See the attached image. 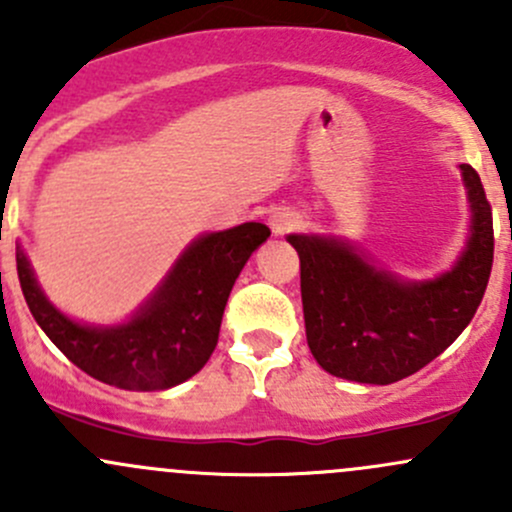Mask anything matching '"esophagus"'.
<instances>
[{"label":"esophagus","instance_id":"34e87169","mask_svg":"<svg viewBox=\"0 0 512 512\" xmlns=\"http://www.w3.org/2000/svg\"><path fill=\"white\" fill-rule=\"evenodd\" d=\"M299 225V215L294 213V210H275L270 218V227L275 235H287V232H292L294 227Z\"/></svg>","mask_w":512,"mask_h":512}]
</instances>
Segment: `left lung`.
Instances as JSON below:
<instances>
[{"mask_svg":"<svg viewBox=\"0 0 512 512\" xmlns=\"http://www.w3.org/2000/svg\"><path fill=\"white\" fill-rule=\"evenodd\" d=\"M473 210L466 252L451 272L406 285L332 237L289 235L299 255L304 327L314 359L359 384H394L451 347L476 314L493 267V213L480 175L461 165Z\"/></svg>","mask_w":512,"mask_h":512,"instance_id":"1","label":"left lung"}]
</instances>
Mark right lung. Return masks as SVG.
Instances as JSON below:
<instances>
[{
	"label": "right lung",
	"mask_w": 512,
	"mask_h": 512,
	"mask_svg": "<svg viewBox=\"0 0 512 512\" xmlns=\"http://www.w3.org/2000/svg\"><path fill=\"white\" fill-rule=\"evenodd\" d=\"M267 237L270 227L262 223L200 237L151 302L131 322L111 329L81 327L54 309L22 252H17V275L29 312L66 359L103 384L160 391L183 384L210 359L230 289Z\"/></svg>",
	"instance_id": "1"
}]
</instances>
